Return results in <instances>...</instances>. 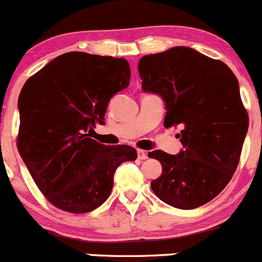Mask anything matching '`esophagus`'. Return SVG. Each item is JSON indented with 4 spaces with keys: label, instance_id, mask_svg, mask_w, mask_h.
<instances>
[{
    "label": "esophagus",
    "instance_id": "34e87169",
    "mask_svg": "<svg viewBox=\"0 0 262 262\" xmlns=\"http://www.w3.org/2000/svg\"><path fill=\"white\" fill-rule=\"evenodd\" d=\"M137 158H139L140 160H145L147 158V152L144 151V150H137Z\"/></svg>",
    "mask_w": 262,
    "mask_h": 262
}]
</instances>
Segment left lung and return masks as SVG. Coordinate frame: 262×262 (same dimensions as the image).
Wrapping results in <instances>:
<instances>
[{"instance_id": "1", "label": "left lung", "mask_w": 262, "mask_h": 262, "mask_svg": "<svg viewBox=\"0 0 262 262\" xmlns=\"http://www.w3.org/2000/svg\"><path fill=\"white\" fill-rule=\"evenodd\" d=\"M139 75L142 90L164 102V125L182 126L178 154H147L163 169L151 190L173 208H199L222 192L239 162L248 116L237 77L224 62L181 46L141 57Z\"/></svg>"}]
</instances>
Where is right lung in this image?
<instances>
[{
  "mask_svg": "<svg viewBox=\"0 0 262 262\" xmlns=\"http://www.w3.org/2000/svg\"><path fill=\"white\" fill-rule=\"evenodd\" d=\"M125 58L69 52L27 80L19 95L17 149L38 188L56 208L89 213L113 187L118 165L137 152L88 137L104 125L111 98L130 85Z\"/></svg>",
  "mask_w": 262,
  "mask_h": 262,
  "instance_id": "obj_1",
  "label": "right lung"
}]
</instances>
